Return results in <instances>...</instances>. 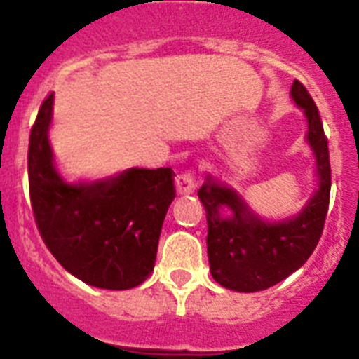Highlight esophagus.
<instances>
[{"instance_id":"1","label":"esophagus","mask_w":359,"mask_h":359,"mask_svg":"<svg viewBox=\"0 0 359 359\" xmlns=\"http://www.w3.org/2000/svg\"><path fill=\"white\" fill-rule=\"evenodd\" d=\"M196 187H198V183H196L194 170H185V172H182L176 177V189L182 196L192 194Z\"/></svg>"}]
</instances>
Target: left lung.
I'll return each mask as SVG.
<instances>
[{
    "mask_svg": "<svg viewBox=\"0 0 359 359\" xmlns=\"http://www.w3.org/2000/svg\"><path fill=\"white\" fill-rule=\"evenodd\" d=\"M291 97L306 113L307 140L316 156L318 189L306 208L286 221L268 223L253 214L236 190L221 185L212 176H207L198 190L207 210L210 273L228 290L252 293L275 286L306 264L322 237L331 196L327 136L318 107L300 81L291 86ZM223 208H230L232 215L223 218Z\"/></svg>",
    "mask_w": 359,
    "mask_h": 359,
    "instance_id": "left-lung-1",
    "label": "left lung"
}]
</instances>
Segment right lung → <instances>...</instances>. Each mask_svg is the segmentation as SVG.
Masks as SVG:
<instances>
[{
    "label": "right lung",
    "mask_w": 359,
    "mask_h": 359,
    "mask_svg": "<svg viewBox=\"0 0 359 359\" xmlns=\"http://www.w3.org/2000/svg\"><path fill=\"white\" fill-rule=\"evenodd\" d=\"M53 93L30 129L28 189L41 239L73 277L102 290L140 286L154 268L161 224L176 198L174 170L129 169L91 185H68L48 142Z\"/></svg>",
    "instance_id": "right-lung-1"
}]
</instances>
